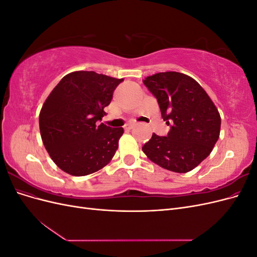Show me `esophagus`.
<instances>
[{"mask_svg": "<svg viewBox=\"0 0 257 257\" xmlns=\"http://www.w3.org/2000/svg\"><path fill=\"white\" fill-rule=\"evenodd\" d=\"M134 127V124H132V123H128V124H126L125 126H124V130L125 131H130V130H132Z\"/></svg>", "mask_w": 257, "mask_h": 257, "instance_id": "1", "label": "esophagus"}]
</instances>
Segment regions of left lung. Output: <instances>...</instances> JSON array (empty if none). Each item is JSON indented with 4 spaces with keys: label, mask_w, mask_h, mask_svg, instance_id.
Here are the masks:
<instances>
[{
    "label": "left lung",
    "mask_w": 257,
    "mask_h": 257,
    "mask_svg": "<svg viewBox=\"0 0 257 257\" xmlns=\"http://www.w3.org/2000/svg\"><path fill=\"white\" fill-rule=\"evenodd\" d=\"M143 81L157 97L163 120L170 125L167 136L153 133L143 151L170 172H191L211 153L219 139V111L200 84L188 75L158 73Z\"/></svg>",
    "instance_id": "left-lung-1"
}]
</instances>
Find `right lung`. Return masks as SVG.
Segmentation results:
<instances>
[{"label": "right lung", "instance_id": "obj_1", "mask_svg": "<svg viewBox=\"0 0 257 257\" xmlns=\"http://www.w3.org/2000/svg\"><path fill=\"white\" fill-rule=\"evenodd\" d=\"M123 79L78 71L56 85L42 107L40 131L52 161L72 176H87L111 161L122 127L98 124Z\"/></svg>", "mask_w": 257, "mask_h": 257}]
</instances>
